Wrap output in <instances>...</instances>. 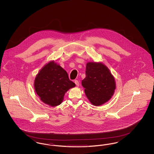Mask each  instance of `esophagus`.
Wrapping results in <instances>:
<instances>
[{
  "instance_id": "34e87169",
  "label": "esophagus",
  "mask_w": 154,
  "mask_h": 154,
  "mask_svg": "<svg viewBox=\"0 0 154 154\" xmlns=\"http://www.w3.org/2000/svg\"><path fill=\"white\" fill-rule=\"evenodd\" d=\"M74 83L75 84V85H76V86H79V81L78 80H75L74 81Z\"/></svg>"
}]
</instances>
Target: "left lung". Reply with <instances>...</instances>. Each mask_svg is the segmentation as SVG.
I'll list each match as a JSON object with an SVG mask.
<instances>
[{"mask_svg": "<svg viewBox=\"0 0 154 154\" xmlns=\"http://www.w3.org/2000/svg\"><path fill=\"white\" fill-rule=\"evenodd\" d=\"M85 74L82 85L89 101L95 106L107 102L116 89L114 79L109 69L101 63L88 62Z\"/></svg>", "mask_w": 154, "mask_h": 154, "instance_id": "1", "label": "left lung"}]
</instances>
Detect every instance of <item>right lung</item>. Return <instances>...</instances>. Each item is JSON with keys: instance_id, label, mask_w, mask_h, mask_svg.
Returning a JSON list of instances; mask_svg holds the SVG:
<instances>
[{"instance_id": "obj_1", "label": "right lung", "mask_w": 154, "mask_h": 154, "mask_svg": "<svg viewBox=\"0 0 154 154\" xmlns=\"http://www.w3.org/2000/svg\"><path fill=\"white\" fill-rule=\"evenodd\" d=\"M66 71L54 62L43 67L35 79L34 86L42 101L51 106H58L70 88L75 87Z\"/></svg>"}]
</instances>
